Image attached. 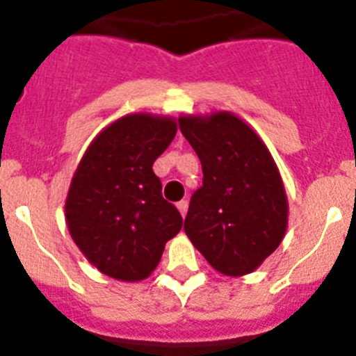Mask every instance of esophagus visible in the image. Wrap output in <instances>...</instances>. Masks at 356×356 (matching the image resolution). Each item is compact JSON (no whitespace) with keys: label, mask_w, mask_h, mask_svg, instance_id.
Instances as JSON below:
<instances>
[{"label":"esophagus","mask_w":356,"mask_h":356,"mask_svg":"<svg viewBox=\"0 0 356 356\" xmlns=\"http://www.w3.org/2000/svg\"><path fill=\"white\" fill-rule=\"evenodd\" d=\"M176 207H178V210H180L181 217L187 216V209H188V203H187V201H185V200L178 201V203H176Z\"/></svg>","instance_id":"esophagus-1"}]
</instances>
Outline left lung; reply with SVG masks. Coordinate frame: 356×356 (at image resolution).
<instances>
[{
    "label": "left lung",
    "mask_w": 356,
    "mask_h": 356,
    "mask_svg": "<svg viewBox=\"0 0 356 356\" xmlns=\"http://www.w3.org/2000/svg\"><path fill=\"white\" fill-rule=\"evenodd\" d=\"M178 122L203 168L185 234L217 273L250 275L287 232L289 201L278 165L260 135L228 110L180 115Z\"/></svg>",
    "instance_id": "1"
}]
</instances>
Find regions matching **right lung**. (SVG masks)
Instances as JSON below:
<instances>
[{
	"label": "right lung",
	"instance_id": "add662e5",
	"mask_svg": "<svg viewBox=\"0 0 356 356\" xmlns=\"http://www.w3.org/2000/svg\"><path fill=\"white\" fill-rule=\"evenodd\" d=\"M176 130L171 115H122L94 137L72 175L65 225L90 266L110 278L146 280L181 229L184 219L153 172Z\"/></svg>",
	"mask_w": 356,
	"mask_h": 356
}]
</instances>
